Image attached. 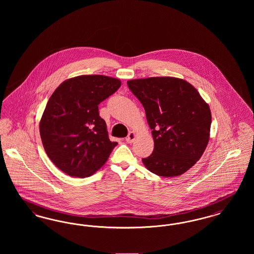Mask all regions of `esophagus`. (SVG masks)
Wrapping results in <instances>:
<instances>
[{
	"label": "esophagus",
	"mask_w": 254,
	"mask_h": 254,
	"mask_svg": "<svg viewBox=\"0 0 254 254\" xmlns=\"http://www.w3.org/2000/svg\"><path fill=\"white\" fill-rule=\"evenodd\" d=\"M135 138H136V133L134 132V131H130V132L128 133L127 137L126 138V141L127 143L131 144V143H133V141L135 140Z\"/></svg>",
	"instance_id": "1"
}]
</instances>
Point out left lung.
<instances>
[{"instance_id": "obj_1", "label": "left lung", "mask_w": 254, "mask_h": 254, "mask_svg": "<svg viewBox=\"0 0 254 254\" xmlns=\"http://www.w3.org/2000/svg\"><path fill=\"white\" fill-rule=\"evenodd\" d=\"M143 105L154 149L142 159L145 168L162 177L179 176L201 158L209 141L208 105L189 82L175 77L127 81Z\"/></svg>"}]
</instances>
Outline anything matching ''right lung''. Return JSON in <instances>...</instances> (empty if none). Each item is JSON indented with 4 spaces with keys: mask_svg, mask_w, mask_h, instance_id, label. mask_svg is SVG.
Segmentation results:
<instances>
[{
    "mask_svg": "<svg viewBox=\"0 0 254 254\" xmlns=\"http://www.w3.org/2000/svg\"><path fill=\"white\" fill-rule=\"evenodd\" d=\"M121 86L104 75H81L64 81L49 98L40 121L44 148L52 163L73 177L101 169L117 142L109 140L98 106Z\"/></svg>",
    "mask_w": 254,
    "mask_h": 254,
    "instance_id": "add662e5",
    "label": "right lung"
}]
</instances>
